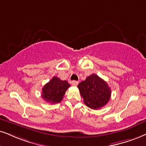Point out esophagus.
<instances>
[{"mask_svg":"<svg viewBox=\"0 0 146 146\" xmlns=\"http://www.w3.org/2000/svg\"><path fill=\"white\" fill-rule=\"evenodd\" d=\"M78 83L79 82H77V81H75V80L72 81V82H71L72 85H73V86H77V84H78Z\"/></svg>","mask_w":146,"mask_h":146,"instance_id":"esophagus-1","label":"esophagus"}]
</instances>
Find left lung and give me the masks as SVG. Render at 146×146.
<instances>
[{
    "label": "left lung",
    "instance_id": "1",
    "mask_svg": "<svg viewBox=\"0 0 146 146\" xmlns=\"http://www.w3.org/2000/svg\"><path fill=\"white\" fill-rule=\"evenodd\" d=\"M78 88L84 103L92 109L97 110L105 106L111 96L108 84L96 74L90 75L79 83Z\"/></svg>",
    "mask_w": 146,
    "mask_h": 146
}]
</instances>
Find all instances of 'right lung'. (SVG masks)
<instances>
[{
	"mask_svg": "<svg viewBox=\"0 0 146 146\" xmlns=\"http://www.w3.org/2000/svg\"><path fill=\"white\" fill-rule=\"evenodd\" d=\"M69 87L70 84L67 81H62L57 77H53L42 88V98L51 104L59 103Z\"/></svg>",
	"mask_w": 146,
	"mask_h": 146,
	"instance_id": "1",
	"label": "right lung"
}]
</instances>
